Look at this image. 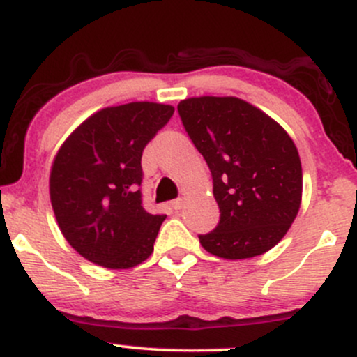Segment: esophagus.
Listing matches in <instances>:
<instances>
[{
  "label": "esophagus",
  "mask_w": 357,
  "mask_h": 357,
  "mask_svg": "<svg viewBox=\"0 0 357 357\" xmlns=\"http://www.w3.org/2000/svg\"><path fill=\"white\" fill-rule=\"evenodd\" d=\"M169 204H171V208H173V210H181L184 202L181 198H178V199H173V202H171Z\"/></svg>",
  "instance_id": "obj_1"
}]
</instances>
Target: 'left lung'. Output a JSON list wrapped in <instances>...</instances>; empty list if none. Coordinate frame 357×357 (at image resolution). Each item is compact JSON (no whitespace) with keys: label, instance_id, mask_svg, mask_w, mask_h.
<instances>
[{"label":"left lung","instance_id":"1","mask_svg":"<svg viewBox=\"0 0 357 357\" xmlns=\"http://www.w3.org/2000/svg\"><path fill=\"white\" fill-rule=\"evenodd\" d=\"M184 129L213 176L220 223L199 243L211 255L243 260L285 236L302 202V166L289 134L238 97H191L178 105Z\"/></svg>","mask_w":357,"mask_h":357}]
</instances>
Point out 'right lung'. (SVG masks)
<instances>
[{"label": "right lung", "instance_id": "obj_1", "mask_svg": "<svg viewBox=\"0 0 357 357\" xmlns=\"http://www.w3.org/2000/svg\"><path fill=\"white\" fill-rule=\"evenodd\" d=\"M173 112L155 102L100 109L60 146L50 171L52 208L65 240L92 264L132 268L153 253L166 215L142 208L141 158Z\"/></svg>", "mask_w": 357, "mask_h": 357}]
</instances>
